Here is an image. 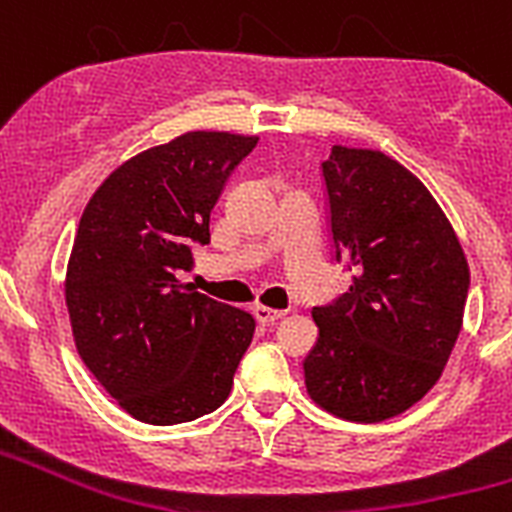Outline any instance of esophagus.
<instances>
[{"mask_svg":"<svg viewBox=\"0 0 512 512\" xmlns=\"http://www.w3.org/2000/svg\"><path fill=\"white\" fill-rule=\"evenodd\" d=\"M253 318L259 320L261 325H271V323H277L279 318H284V310H271V307L256 305L253 307Z\"/></svg>","mask_w":512,"mask_h":512,"instance_id":"esophagus-1","label":"esophagus"}]
</instances>
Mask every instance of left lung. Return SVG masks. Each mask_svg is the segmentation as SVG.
<instances>
[{
  "mask_svg": "<svg viewBox=\"0 0 512 512\" xmlns=\"http://www.w3.org/2000/svg\"><path fill=\"white\" fill-rule=\"evenodd\" d=\"M330 241L354 274L312 307L307 395L354 423H379L431 390L459 338L469 266L438 202L395 158L333 146L323 161Z\"/></svg>",
  "mask_w": 512,
  "mask_h": 512,
  "instance_id": "obj_1",
  "label": "left lung"
}]
</instances>
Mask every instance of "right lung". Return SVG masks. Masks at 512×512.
<instances>
[{
    "instance_id": "1",
    "label": "right lung",
    "mask_w": 512,
    "mask_h": 512,
    "mask_svg": "<svg viewBox=\"0 0 512 512\" xmlns=\"http://www.w3.org/2000/svg\"><path fill=\"white\" fill-rule=\"evenodd\" d=\"M256 135L184 133L117 166L79 220L66 307L81 361L125 413L151 425L228 400L251 346L248 312L179 282L210 243V212Z\"/></svg>"
}]
</instances>
